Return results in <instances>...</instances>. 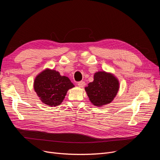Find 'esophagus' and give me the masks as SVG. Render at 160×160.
<instances>
[{
	"instance_id": "obj_1",
	"label": "esophagus",
	"mask_w": 160,
	"mask_h": 160,
	"mask_svg": "<svg viewBox=\"0 0 160 160\" xmlns=\"http://www.w3.org/2000/svg\"><path fill=\"white\" fill-rule=\"evenodd\" d=\"M78 86L80 87V88H83L85 86V82H83V81H80L78 83Z\"/></svg>"
}]
</instances>
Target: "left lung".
Returning a JSON list of instances; mask_svg holds the SVG:
<instances>
[{
    "label": "left lung",
    "instance_id": "8db88e82",
    "mask_svg": "<svg viewBox=\"0 0 160 160\" xmlns=\"http://www.w3.org/2000/svg\"><path fill=\"white\" fill-rule=\"evenodd\" d=\"M119 89L118 79L113 74L105 71L95 72L94 80L85 88L91 102L98 107L112 102Z\"/></svg>",
    "mask_w": 160,
    "mask_h": 160
}]
</instances>
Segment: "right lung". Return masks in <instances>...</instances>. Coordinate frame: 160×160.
Here are the masks:
<instances>
[{
    "mask_svg": "<svg viewBox=\"0 0 160 160\" xmlns=\"http://www.w3.org/2000/svg\"><path fill=\"white\" fill-rule=\"evenodd\" d=\"M74 87L68 77L49 69L40 72L33 82V88L41 102L51 107L62 104L67 91Z\"/></svg>",
    "mask_w": 160,
    "mask_h": 160,
    "instance_id": "1",
    "label": "right lung"
}]
</instances>
